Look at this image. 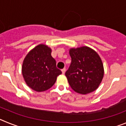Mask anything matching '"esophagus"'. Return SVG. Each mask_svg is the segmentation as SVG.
Here are the masks:
<instances>
[{
    "instance_id": "34e87169",
    "label": "esophagus",
    "mask_w": 126,
    "mask_h": 126,
    "mask_svg": "<svg viewBox=\"0 0 126 126\" xmlns=\"http://www.w3.org/2000/svg\"><path fill=\"white\" fill-rule=\"evenodd\" d=\"M62 74H64L65 73V68L62 69Z\"/></svg>"
}]
</instances>
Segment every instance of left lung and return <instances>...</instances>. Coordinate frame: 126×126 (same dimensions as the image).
Segmentation results:
<instances>
[{
  "label": "left lung",
  "mask_w": 126,
  "mask_h": 126,
  "mask_svg": "<svg viewBox=\"0 0 126 126\" xmlns=\"http://www.w3.org/2000/svg\"><path fill=\"white\" fill-rule=\"evenodd\" d=\"M69 54L71 63L65 74L71 88L83 94L96 90L104 74L98 53L88 47H82L71 48Z\"/></svg>",
  "instance_id": "8db88e82"
}]
</instances>
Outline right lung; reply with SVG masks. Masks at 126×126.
<instances>
[{
	"mask_svg": "<svg viewBox=\"0 0 126 126\" xmlns=\"http://www.w3.org/2000/svg\"><path fill=\"white\" fill-rule=\"evenodd\" d=\"M52 50L45 45H38L26 56L22 73L26 83L36 92H44L54 84L57 77L62 74L51 55Z\"/></svg>",
	"mask_w": 126,
	"mask_h": 126,
	"instance_id": "obj_1",
	"label": "right lung"
}]
</instances>
